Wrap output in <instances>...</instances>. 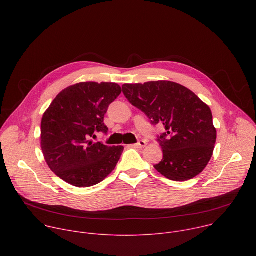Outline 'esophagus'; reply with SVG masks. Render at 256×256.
<instances>
[{
    "label": "esophagus",
    "instance_id": "esophagus-1",
    "mask_svg": "<svg viewBox=\"0 0 256 256\" xmlns=\"http://www.w3.org/2000/svg\"><path fill=\"white\" fill-rule=\"evenodd\" d=\"M134 146L136 148H144L146 146H147V142L144 140H138L136 144H134Z\"/></svg>",
    "mask_w": 256,
    "mask_h": 256
}]
</instances>
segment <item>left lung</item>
I'll return each instance as SVG.
<instances>
[{
	"label": "left lung",
	"instance_id": "obj_1",
	"mask_svg": "<svg viewBox=\"0 0 256 256\" xmlns=\"http://www.w3.org/2000/svg\"><path fill=\"white\" fill-rule=\"evenodd\" d=\"M122 93L153 126L165 128L157 138L163 150L162 161L154 165L158 172L170 180L186 181L206 168L216 130L210 107L192 91L174 82L157 81L124 84Z\"/></svg>",
	"mask_w": 256,
	"mask_h": 256
}]
</instances>
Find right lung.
I'll return each instance as SVG.
<instances>
[{
  "instance_id": "add662e5",
  "label": "right lung",
  "mask_w": 256,
  "mask_h": 256,
  "mask_svg": "<svg viewBox=\"0 0 256 256\" xmlns=\"http://www.w3.org/2000/svg\"><path fill=\"white\" fill-rule=\"evenodd\" d=\"M122 93L116 83H79L62 90L42 120V149L50 170L77 188L98 184L114 170L122 146L93 142L107 134L104 116Z\"/></svg>"
}]
</instances>
